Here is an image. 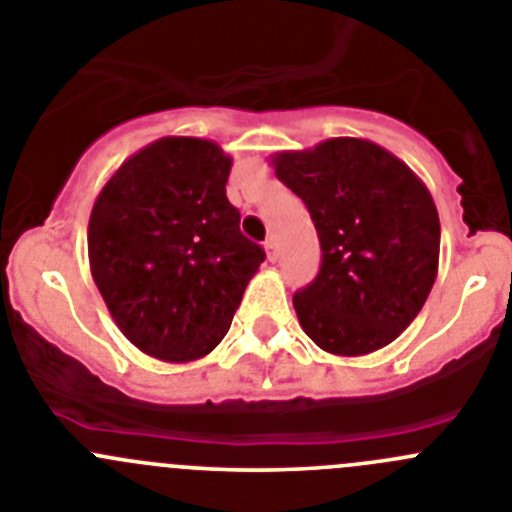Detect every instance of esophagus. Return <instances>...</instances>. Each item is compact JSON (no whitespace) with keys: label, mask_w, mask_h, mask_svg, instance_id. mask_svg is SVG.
Listing matches in <instances>:
<instances>
[{"label":"esophagus","mask_w":512,"mask_h":512,"mask_svg":"<svg viewBox=\"0 0 512 512\" xmlns=\"http://www.w3.org/2000/svg\"><path fill=\"white\" fill-rule=\"evenodd\" d=\"M275 247H278V242H275V237H267V240H265V250H267V257H270V260H275V257H278V252H275Z\"/></svg>","instance_id":"esophagus-1"}]
</instances>
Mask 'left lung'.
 <instances>
[{
	"mask_svg": "<svg viewBox=\"0 0 512 512\" xmlns=\"http://www.w3.org/2000/svg\"><path fill=\"white\" fill-rule=\"evenodd\" d=\"M272 166L305 202L321 240V270L293 295L303 331L333 356L389 346L437 278L439 217L429 189L364 138L283 151Z\"/></svg>",
	"mask_w": 512,
	"mask_h": 512,
	"instance_id": "obj_1",
	"label": "left lung"
}]
</instances>
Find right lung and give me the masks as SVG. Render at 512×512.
Here are the masks:
<instances>
[{
	"instance_id": "right-lung-1",
	"label": "right lung",
	"mask_w": 512,
	"mask_h": 512,
	"mask_svg": "<svg viewBox=\"0 0 512 512\" xmlns=\"http://www.w3.org/2000/svg\"><path fill=\"white\" fill-rule=\"evenodd\" d=\"M229 169L214 141L159 138L123 161L90 212V272L113 321L169 364L217 348L265 260L240 232Z\"/></svg>"
}]
</instances>
